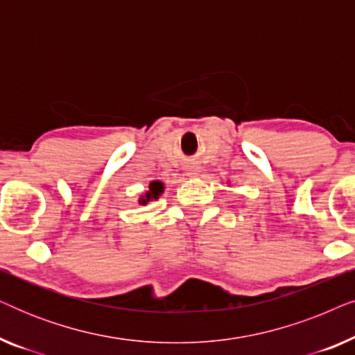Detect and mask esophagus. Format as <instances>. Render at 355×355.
Listing matches in <instances>:
<instances>
[{"mask_svg": "<svg viewBox=\"0 0 355 355\" xmlns=\"http://www.w3.org/2000/svg\"><path fill=\"white\" fill-rule=\"evenodd\" d=\"M187 171H189V174H192L193 176V174H197V168H189Z\"/></svg>", "mask_w": 355, "mask_h": 355, "instance_id": "1", "label": "esophagus"}]
</instances>
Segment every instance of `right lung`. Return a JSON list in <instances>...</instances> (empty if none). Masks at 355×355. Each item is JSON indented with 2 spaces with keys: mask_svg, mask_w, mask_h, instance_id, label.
Masks as SVG:
<instances>
[{
  "mask_svg": "<svg viewBox=\"0 0 355 355\" xmlns=\"http://www.w3.org/2000/svg\"><path fill=\"white\" fill-rule=\"evenodd\" d=\"M148 187H150V191L145 193V196L140 197V200H139L140 205H145V203L153 200V198H158L159 193L163 192V182H159V181L150 182Z\"/></svg>",
  "mask_w": 355,
  "mask_h": 355,
  "instance_id": "obj_1",
  "label": "right lung"
}]
</instances>
